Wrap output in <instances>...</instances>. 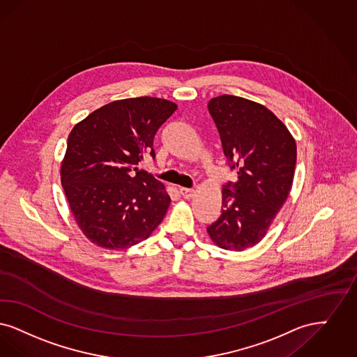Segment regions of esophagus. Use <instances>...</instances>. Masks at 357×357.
<instances>
[{"label": "esophagus", "mask_w": 357, "mask_h": 357, "mask_svg": "<svg viewBox=\"0 0 357 357\" xmlns=\"http://www.w3.org/2000/svg\"><path fill=\"white\" fill-rule=\"evenodd\" d=\"M180 193L184 199H192L195 196V189H190V188H181L180 189Z\"/></svg>", "instance_id": "esophagus-1"}]
</instances>
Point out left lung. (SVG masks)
Masks as SVG:
<instances>
[{
  "label": "left lung",
  "mask_w": 357,
  "mask_h": 357,
  "mask_svg": "<svg viewBox=\"0 0 357 357\" xmlns=\"http://www.w3.org/2000/svg\"><path fill=\"white\" fill-rule=\"evenodd\" d=\"M208 109L237 181L224 186L222 213L206 232L215 245L240 252L263 240L287 202L295 176L296 141L259 102L222 94Z\"/></svg>",
  "instance_id": "8db88e82"
}]
</instances>
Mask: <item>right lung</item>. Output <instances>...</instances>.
I'll use <instances>...</instances> for the list:
<instances>
[{
  "label": "right lung",
  "instance_id": "right-lung-1",
  "mask_svg": "<svg viewBox=\"0 0 357 357\" xmlns=\"http://www.w3.org/2000/svg\"><path fill=\"white\" fill-rule=\"evenodd\" d=\"M177 105L136 97L109 102L73 126L61 162L72 216L100 248L126 249L146 240L165 216V185L139 169L153 139Z\"/></svg>",
  "mask_w": 357,
  "mask_h": 357
}]
</instances>
